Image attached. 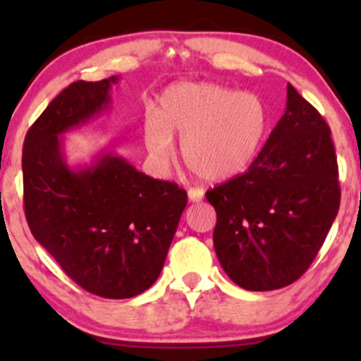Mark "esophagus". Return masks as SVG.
Segmentation results:
<instances>
[{
	"label": "esophagus",
	"mask_w": 361,
	"mask_h": 361,
	"mask_svg": "<svg viewBox=\"0 0 361 361\" xmlns=\"http://www.w3.org/2000/svg\"><path fill=\"white\" fill-rule=\"evenodd\" d=\"M204 195H205V192L202 188H190L188 190V200L193 202V204H197V202L204 200Z\"/></svg>",
	"instance_id": "esophagus-1"
}]
</instances>
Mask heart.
Wrapping results in <instances>:
<instances>
[{
    "mask_svg": "<svg viewBox=\"0 0 361 361\" xmlns=\"http://www.w3.org/2000/svg\"><path fill=\"white\" fill-rule=\"evenodd\" d=\"M267 128L263 103L215 82H178L157 98L154 117L142 123L149 156L166 168L180 137L183 161L205 181L241 175L258 151Z\"/></svg>",
    "mask_w": 361,
    "mask_h": 361,
    "instance_id": "b5f03b06",
    "label": "heart"
}]
</instances>
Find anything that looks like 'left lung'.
I'll use <instances>...</instances> for the list:
<instances>
[{
	"instance_id": "1",
	"label": "left lung",
	"mask_w": 361,
	"mask_h": 361,
	"mask_svg": "<svg viewBox=\"0 0 361 361\" xmlns=\"http://www.w3.org/2000/svg\"><path fill=\"white\" fill-rule=\"evenodd\" d=\"M205 197L217 212L215 252L235 285L267 292L293 283L321 250L341 198L324 118L288 82L285 114L258 157Z\"/></svg>"
}]
</instances>
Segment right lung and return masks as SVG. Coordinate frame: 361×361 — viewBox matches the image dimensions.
<instances>
[{
	"label": "right lung",
	"instance_id": "right-lung-1",
	"mask_svg": "<svg viewBox=\"0 0 361 361\" xmlns=\"http://www.w3.org/2000/svg\"><path fill=\"white\" fill-rule=\"evenodd\" d=\"M120 78L76 81L27 132L23 200L28 227L69 279L105 299H130L157 280L186 207V192L114 151L90 164L66 159V132L110 110Z\"/></svg>",
	"mask_w": 361,
	"mask_h": 361
}]
</instances>
